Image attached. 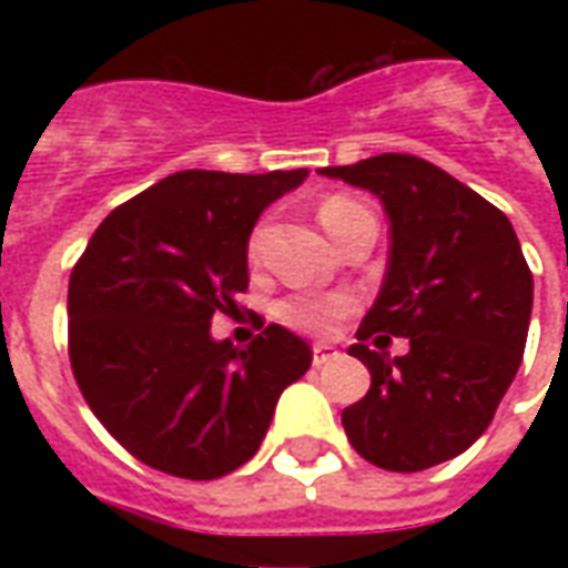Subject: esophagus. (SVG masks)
I'll use <instances>...</instances> for the list:
<instances>
[{"label": "esophagus", "instance_id": "obj_1", "mask_svg": "<svg viewBox=\"0 0 568 568\" xmlns=\"http://www.w3.org/2000/svg\"><path fill=\"white\" fill-rule=\"evenodd\" d=\"M332 358H337V349L332 344H316L313 346V365L322 368V365H328Z\"/></svg>", "mask_w": 568, "mask_h": 568}]
</instances>
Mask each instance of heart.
<instances>
[{"instance_id":"1","label":"heart","mask_w":568,"mask_h":568,"mask_svg":"<svg viewBox=\"0 0 568 568\" xmlns=\"http://www.w3.org/2000/svg\"><path fill=\"white\" fill-rule=\"evenodd\" d=\"M358 212H368L362 203L349 197H328L322 200L320 206V224L325 227V234L337 236L344 231L349 219H356ZM261 236H264V227H258L252 240H248V255H258ZM356 310V297L346 295V292H301V295H292L280 301L276 307V320L283 322L285 328L301 334H313V337H325V334L334 332V325L349 316Z\"/></svg>"}]
</instances>
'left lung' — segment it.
Here are the masks:
<instances>
[{"label":"left lung","instance_id":"left-lung-1","mask_svg":"<svg viewBox=\"0 0 568 568\" xmlns=\"http://www.w3.org/2000/svg\"><path fill=\"white\" fill-rule=\"evenodd\" d=\"M320 173L371 191L389 219L381 295L349 346L371 389L344 410L346 438L386 471L447 463L487 432L524 358L532 273L517 234L505 212L414 154ZM368 336H407L412 349L393 359L368 351Z\"/></svg>","mask_w":568,"mask_h":568}]
</instances>
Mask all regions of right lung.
I'll list each match as a JSON object with an SVG mask.
<instances>
[{
    "label": "right lung",
    "instance_id": "right-lung-1",
    "mask_svg": "<svg viewBox=\"0 0 568 568\" xmlns=\"http://www.w3.org/2000/svg\"><path fill=\"white\" fill-rule=\"evenodd\" d=\"M307 170L161 179L93 231L69 276V362L109 435L163 475L212 480L258 453L313 349L283 325L215 341L248 285V234Z\"/></svg>",
    "mask_w": 568,
    "mask_h": 568
}]
</instances>
